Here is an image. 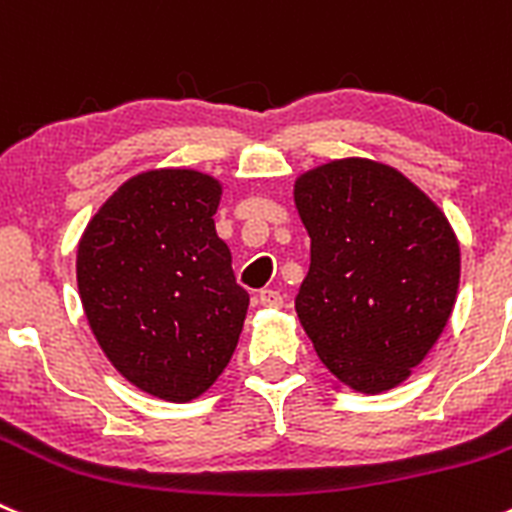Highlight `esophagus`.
<instances>
[{"label":"esophagus","instance_id":"esophagus-1","mask_svg":"<svg viewBox=\"0 0 512 512\" xmlns=\"http://www.w3.org/2000/svg\"><path fill=\"white\" fill-rule=\"evenodd\" d=\"M260 303L265 305V308H283V295H280L278 290L265 288L260 290Z\"/></svg>","mask_w":512,"mask_h":512}]
</instances>
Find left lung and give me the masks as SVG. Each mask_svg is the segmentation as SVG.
<instances>
[{"label": "left lung", "mask_w": 512, "mask_h": 512, "mask_svg": "<svg viewBox=\"0 0 512 512\" xmlns=\"http://www.w3.org/2000/svg\"><path fill=\"white\" fill-rule=\"evenodd\" d=\"M293 197L310 237L300 326L348 389H394L455 308L460 242L450 219L394 166L358 156L300 174Z\"/></svg>", "instance_id": "8db88e82"}]
</instances>
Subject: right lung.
Instances as JSON below:
<instances>
[{
    "instance_id": "right-lung-1",
    "label": "right lung",
    "mask_w": 512,
    "mask_h": 512,
    "mask_svg": "<svg viewBox=\"0 0 512 512\" xmlns=\"http://www.w3.org/2000/svg\"><path fill=\"white\" fill-rule=\"evenodd\" d=\"M222 184L194 169L131 176L78 242V293L118 374L164 401L202 396L229 364L250 295L217 237Z\"/></svg>"
}]
</instances>
